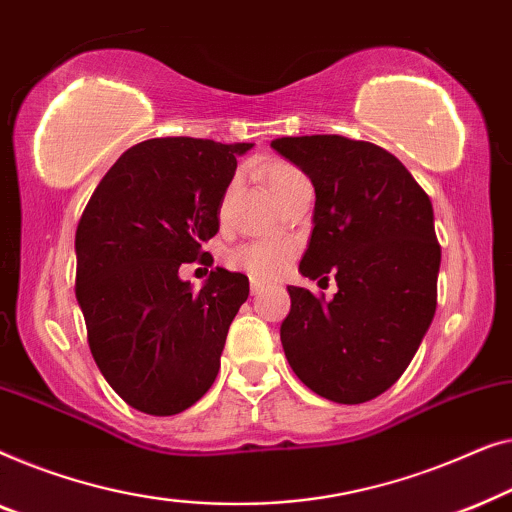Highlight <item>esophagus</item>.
<instances>
[{"label":"esophagus","mask_w":512,"mask_h":512,"mask_svg":"<svg viewBox=\"0 0 512 512\" xmlns=\"http://www.w3.org/2000/svg\"><path fill=\"white\" fill-rule=\"evenodd\" d=\"M250 292L253 294L264 292V283H259V280H250Z\"/></svg>","instance_id":"obj_1"}]
</instances>
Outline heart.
I'll list each match as a JSON object with an SVG mask.
<instances>
[{
  "instance_id": "obj_1",
  "label": "heart",
  "mask_w": 512,
  "mask_h": 512,
  "mask_svg": "<svg viewBox=\"0 0 512 512\" xmlns=\"http://www.w3.org/2000/svg\"><path fill=\"white\" fill-rule=\"evenodd\" d=\"M301 171L287 162H273L264 169V181L273 197H280L294 181H299ZM294 248L285 241H248L229 250L227 262L234 269L246 271L248 276L259 280L278 278L285 271Z\"/></svg>"
}]
</instances>
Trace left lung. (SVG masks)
<instances>
[{"mask_svg":"<svg viewBox=\"0 0 512 512\" xmlns=\"http://www.w3.org/2000/svg\"><path fill=\"white\" fill-rule=\"evenodd\" d=\"M315 187L313 234L299 271L336 280L327 301L287 287L280 341L315 394L364 403L397 383L436 313L441 246L427 192L385 148L338 134L271 141Z\"/></svg>","mask_w":512,"mask_h":512,"instance_id":"obj_1","label":"left lung"}]
</instances>
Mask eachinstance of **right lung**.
<instances>
[{
    "instance_id": "add662e5",
    "label": "right lung",
    "mask_w": 512,
    "mask_h": 512,
    "mask_svg": "<svg viewBox=\"0 0 512 512\" xmlns=\"http://www.w3.org/2000/svg\"><path fill=\"white\" fill-rule=\"evenodd\" d=\"M250 148L192 136L136 143L78 220L76 299L90 352L106 383L141 413H183L218 376L248 278L218 266L192 292L178 269L213 264L204 243L218 234L236 157Z\"/></svg>"
}]
</instances>
